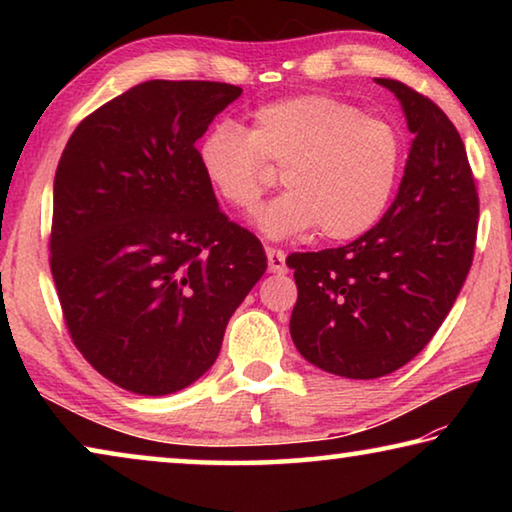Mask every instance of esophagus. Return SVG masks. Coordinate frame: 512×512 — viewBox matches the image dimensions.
<instances>
[{
    "instance_id": "34e87169",
    "label": "esophagus",
    "mask_w": 512,
    "mask_h": 512,
    "mask_svg": "<svg viewBox=\"0 0 512 512\" xmlns=\"http://www.w3.org/2000/svg\"><path fill=\"white\" fill-rule=\"evenodd\" d=\"M266 257H268V271L271 273H287V253L280 248H266Z\"/></svg>"
}]
</instances>
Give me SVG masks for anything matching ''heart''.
Listing matches in <instances>:
<instances>
[{
  "instance_id": "heart-1",
  "label": "heart",
  "mask_w": 512,
  "mask_h": 512,
  "mask_svg": "<svg viewBox=\"0 0 512 512\" xmlns=\"http://www.w3.org/2000/svg\"><path fill=\"white\" fill-rule=\"evenodd\" d=\"M404 155L395 124L325 94L268 103L250 131L223 121L198 146L205 180L235 210H253L275 183L268 167L282 171L289 192L257 214L275 239L311 228L332 241L366 235L393 201Z\"/></svg>"
}]
</instances>
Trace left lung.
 I'll use <instances>...</instances> for the list:
<instances>
[{
    "instance_id": "obj_1",
    "label": "left lung",
    "mask_w": 512,
    "mask_h": 512,
    "mask_svg": "<svg viewBox=\"0 0 512 512\" xmlns=\"http://www.w3.org/2000/svg\"><path fill=\"white\" fill-rule=\"evenodd\" d=\"M402 101L413 144L393 205L348 246L291 253V339L332 375L375 379L424 350L470 273L479 194L461 135L422 92L377 79Z\"/></svg>"
}]
</instances>
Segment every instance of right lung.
I'll return each mask as SVG.
<instances>
[{"label": "right lung", "instance_id": "add662e5", "mask_svg": "<svg viewBox=\"0 0 512 512\" xmlns=\"http://www.w3.org/2000/svg\"><path fill=\"white\" fill-rule=\"evenodd\" d=\"M239 94L140 83L90 112L60 155L49 235L60 309L85 361L131 393L201 377L266 271L262 241L219 210L198 164V137Z\"/></svg>", "mask_w": 512, "mask_h": 512}]
</instances>
